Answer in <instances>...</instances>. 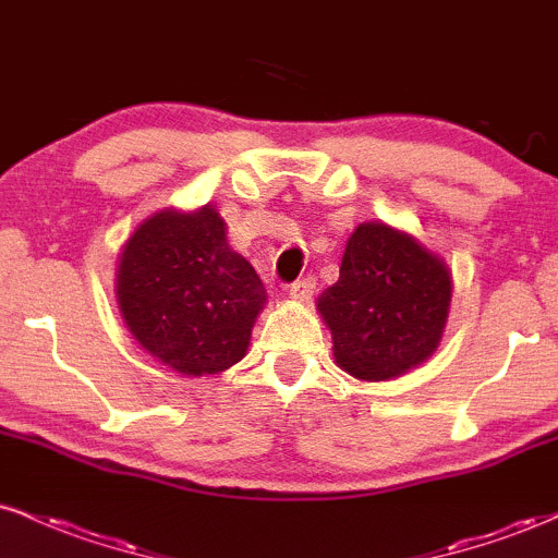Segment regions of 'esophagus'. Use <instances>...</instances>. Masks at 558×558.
Masks as SVG:
<instances>
[{
  "mask_svg": "<svg viewBox=\"0 0 558 558\" xmlns=\"http://www.w3.org/2000/svg\"><path fill=\"white\" fill-rule=\"evenodd\" d=\"M288 296L299 301V304H306V301H312V296H315V280L312 278L296 280V283L291 286V293H288Z\"/></svg>",
  "mask_w": 558,
  "mask_h": 558,
  "instance_id": "34e87169",
  "label": "esophagus"
}]
</instances>
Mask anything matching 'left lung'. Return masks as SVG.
Instances as JSON below:
<instances>
[{"label": "left lung", "mask_w": 558, "mask_h": 558, "mask_svg": "<svg viewBox=\"0 0 558 558\" xmlns=\"http://www.w3.org/2000/svg\"><path fill=\"white\" fill-rule=\"evenodd\" d=\"M451 267L388 222L356 226L341 272L317 299L332 360L356 380L407 375L435 354L451 310Z\"/></svg>", "instance_id": "8db88e82"}]
</instances>
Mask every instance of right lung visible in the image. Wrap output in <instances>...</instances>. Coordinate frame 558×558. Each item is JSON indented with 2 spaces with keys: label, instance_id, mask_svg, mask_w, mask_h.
I'll return each instance as SVG.
<instances>
[{
  "label": "right lung",
  "instance_id": "right-lung-1",
  "mask_svg": "<svg viewBox=\"0 0 558 558\" xmlns=\"http://www.w3.org/2000/svg\"><path fill=\"white\" fill-rule=\"evenodd\" d=\"M226 233L213 202L191 213L165 207L120 248V317L146 354L183 377L226 373L241 362L267 304L259 275Z\"/></svg>",
  "mask_w": 558,
  "mask_h": 558
}]
</instances>
